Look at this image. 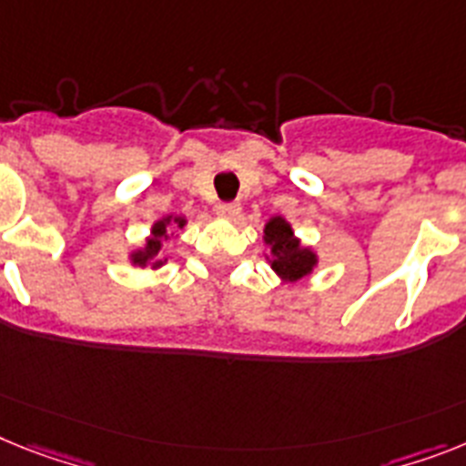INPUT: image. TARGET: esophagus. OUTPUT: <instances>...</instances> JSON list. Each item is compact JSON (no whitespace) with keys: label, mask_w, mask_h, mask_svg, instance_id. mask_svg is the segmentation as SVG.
I'll return each instance as SVG.
<instances>
[{"label":"esophagus","mask_w":466,"mask_h":466,"mask_svg":"<svg viewBox=\"0 0 466 466\" xmlns=\"http://www.w3.org/2000/svg\"><path fill=\"white\" fill-rule=\"evenodd\" d=\"M239 213H241V203L237 201L218 203V215H222V218H237Z\"/></svg>","instance_id":"1"}]
</instances>
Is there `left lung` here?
Listing matches in <instances>:
<instances>
[{
    "instance_id": "left-lung-1",
    "label": "left lung",
    "mask_w": 466,
    "mask_h": 466,
    "mask_svg": "<svg viewBox=\"0 0 466 466\" xmlns=\"http://www.w3.org/2000/svg\"><path fill=\"white\" fill-rule=\"evenodd\" d=\"M265 241L272 246V268L277 275L289 281H299L315 268V253L310 248H300L299 239H293V232L289 222L281 218H272L265 225Z\"/></svg>"
}]
</instances>
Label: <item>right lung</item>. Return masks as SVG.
I'll return each mask as SVG.
<instances>
[{"instance_id": "1", "label": "right lung", "mask_w": 466, "mask_h": 466, "mask_svg": "<svg viewBox=\"0 0 466 466\" xmlns=\"http://www.w3.org/2000/svg\"><path fill=\"white\" fill-rule=\"evenodd\" d=\"M167 222H170V218H167V220L156 222L154 229H151V239L147 241V248H144V251H137L135 256H132V263H135V265H147L148 260H154V268H158V265H160V260H158L160 241H163V237H166V225H167ZM175 225L185 227V220H182V218H175Z\"/></svg>"}]
</instances>
